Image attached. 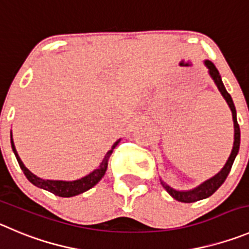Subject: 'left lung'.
Returning <instances> with one entry per match:
<instances>
[{
	"label": "left lung",
	"mask_w": 249,
	"mask_h": 249,
	"mask_svg": "<svg viewBox=\"0 0 249 249\" xmlns=\"http://www.w3.org/2000/svg\"><path fill=\"white\" fill-rule=\"evenodd\" d=\"M204 65L206 66V69H208L209 71V75H210V77L213 78V81L215 82L216 87L219 88L221 96L224 97L225 101H226V103L229 104L230 109H231L232 111V120H233V129H234L233 147H232L231 153H230V157L227 159L226 163H225V166L222 167L221 171H220L217 174H215L213 177L206 179L205 182H203L200 185H198V187L193 188V189L190 190L174 189V188L169 187V185L167 184L162 178H160L162 187L167 190V193L171 195L172 198L180 201V203H194V201L203 200V199H206L209 198V196H211L216 190L221 187L222 183L226 180L227 176H229L230 171H231L232 164H233L234 162V159H236L238 150H240L241 131H240V125H238V123H237V113H236V108H234L233 101H232L231 96H230L229 92H227L226 88H225L224 83H222V80H221V76H220V72L217 71L215 65H213L210 60H204Z\"/></svg>",
	"instance_id": "obj_1"
}]
</instances>
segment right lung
<instances>
[{"instance_id": "1", "label": "right lung", "mask_w": 249, "mask_h": 249, "mask_svg": "<svg viewBox=\"0 0 249 249\" xmlns=\"http://www.w3.org/2000/svg\"><path fill=\"white\" fill-rule=\"evenodd\" d=\"M122 139L117 140L114 142V145L111 146L110 150L107 152V155L104 156L103 161L101 162V164L98 166V168H96L94 171H92L90 173H88L85 177L80 178V179L76 180H54V179H43V178L38 177L34 173L29 171L27 167L24 166V163L20 160L19 155H18L17 150H16L15 142H13L12 138V131H11V145H12V150L16 155V159H17L18 163H19V167L22 168L23 173L25 174V177L28 178L32 184H34L36 187L40 188V189L48 190V192L53 193V194L57 195V196H61V198H71V196H76L78 194H82V193L87 192L90 188H93L102 178L104 177L106 174L107 168H108V161L109 157L111 156L113 153V150L117 147L118 143L120 142Z\"/></svg>"}]
</instances>
